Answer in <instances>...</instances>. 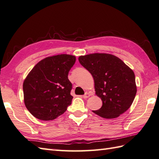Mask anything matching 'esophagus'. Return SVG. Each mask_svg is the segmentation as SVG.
<instances>
[{"label": "esophagus", "mask_w": 159, "mask_h": 159, "mask_svg": "<svg viewBox=\"0 0 159 159\" xmlns=\"http://www.w3.org/2000/svg\"><path fill=\"white\" fill-rule=\"evenodd\" d=\"M90 94H89V93H85V94L83 96V98L84 99H87L88 98V97H90Z\"/></svg>", "instance_id": "34e87169"}]
</instances>
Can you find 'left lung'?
I'll list each match as a JSON object with an SVG mask.
<instances>
[{
  "label": "left lung",
  "instance_id": "8db88e82",
  "mask_svg": "<svg viewBox=\"0 0 159 159\" xmlns=\"http://www.w3.org/2000/svg\"><path fill=\"white\" fill-rule=\"evenodd\" d=\"M80 64L92 75L95 94L102 107L93 111L103 118L113 119L131 106L137 92L134 71L118 57L94 53L79 57Z\"/></svg>",
  "mask_w": 159,
  "mask_h": 159
}]
</instances>
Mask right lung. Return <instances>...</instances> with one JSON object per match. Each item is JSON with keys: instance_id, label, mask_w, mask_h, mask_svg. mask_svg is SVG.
Returning a JSON list of instances; mask_svg holds the SVG:
<instances>
[{"instance_id": "1", "label": "right lung", "mask_w": 159, "mask_h": 159, "mask_svg": "<svg viewBox=\"0 0 159 159\" xmlns=\"http://www.w3.org/2000/svg\"><path fill=\"white\" fill-rule=\"evenodd\" d=\"M75 61V56L70 54L49 56L27 75L23 85L24 103L36 118L54 120L71 104L72 83L68 75Z\"/></svg>"}]
</instances>
